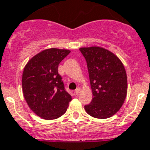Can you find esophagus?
<instances>
[{
	"mask_svg": "<svg viewBox=\"0 0 150 150\" xmlns=\"http://www.w3.org/2000/svg\"><path fill=\"white\" fill-rule=\"evenodd\" d=\"M80 92H81V89H80V88H77V89H75V93L76 95H78L79 93H80Z\"/></svg>",
	"mask_w": 150,
	"mask_h": 150,
	"instance_id": "esophagus-1",
	"label": "esophagus"
}]
</instances>
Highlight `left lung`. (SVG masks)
Here are the masks:
<instances>
[{
	"label": "left lung",
	"instance_id": "obj_1",
	"mask_svg": "<svg viewBox=\"0 0 150 150\" xmlns=\"http://www.w3.org/2000/svg\"><path fill=\"white\" fill-rule=\"evenodd\" d=\"M86 59L93 100L85 105L87 114L104 119L118 111L127 95V75L123 64L113 53L98 47L80 48Z\"/></svg>",
	"mask_w": 150,
	"mask_h": 150
}]
</instances>
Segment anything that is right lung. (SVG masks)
Listing matches in <instances>:
<instances>
[{
  "label": "right lung",
  "instance_id": "add662e5",
  "mask_svg": "<svg viewBox=\"0 0 150 150\" xmlns=\"http://www.w3.org/2000/svg\"><path fill=\"white\" fill-rule=\"evenodd\" d=\"M70 50L51 48L39 53L28 62L22 74V91L33 111L46 120L62 116L71 96L66 91L58 65Z\"/></svg>",
  "mask_w": 150,
  "mask_h": 150
}]
</instances>
